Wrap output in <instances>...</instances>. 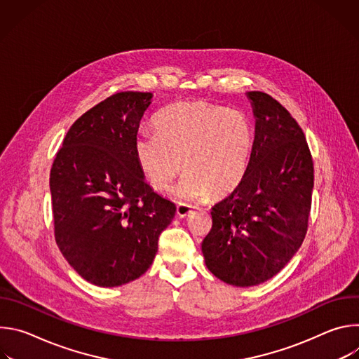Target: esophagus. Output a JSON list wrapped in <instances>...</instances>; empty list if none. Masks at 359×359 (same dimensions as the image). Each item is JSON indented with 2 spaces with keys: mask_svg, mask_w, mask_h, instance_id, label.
<instances>
[{
  "mask_svg": "<svg viewBox=\"0 0 359 359\" xmlns=\"http://www.w3.org/2000/svg\"><path fill=\"white\" fill-rule=\"evenodd\" d=\"M193 206L191 204H186V203H179L177 206H176V215L179 216V217H186V216H189L191 212H193Z\"/></svg>",
  "mask_w": 359,
  "mask_h": 359,
  "instance_id": "esophagus-1",
  "label": "esophagus"
}]
</instances>
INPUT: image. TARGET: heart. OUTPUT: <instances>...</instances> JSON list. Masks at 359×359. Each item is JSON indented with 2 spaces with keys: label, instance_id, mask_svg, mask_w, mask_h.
Segmentation results:
<instances>
[{
  "label": "heart",
  "instance_id": "b5f03b06",
  "mask_svg": "<svg viewBox=\"0 0 359 359\" xmlns=\"http://www.w3.org/2000/svg\"><path fill=\"white\" fill-rule=\"evenodd\" d=\"M156 135L140 132L135 158L146 182L168 190L183 169L175 189L182 200L224 196L243 180L254 143L250 119L238 109L204 100L177 102L155 118Z\"/></svg>",
  "mask_w": 359,
  "mask_h": 359
}]
</instances>
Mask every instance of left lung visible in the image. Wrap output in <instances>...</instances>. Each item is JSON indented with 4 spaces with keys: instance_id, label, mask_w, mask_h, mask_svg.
Listing matches in <instances>:
<instances>
[{
    "instance_id": "left-lung-1",
    "label": "left lung",
    "mask_w": 359,
    "mask_h": 359,
    "mask_svg": "<svg viewBox=\"0 0 359 359\" xmlns=\"http://www.w3.org/2000/svg\"><path fill=\"white\" fill-rule=\"evenodd\" d=\"M255 135L240 184L212 208L213 226L201 243L208 269L236 287L280 273L309 227L314 166L297 121L274 97L247 92Z\"/></svg>"
}]
</instances>
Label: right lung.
<instances>
[{"mask_svg": "<svg viewBox=\"0 0 359 359\" xmlns=\"http://www.w3.org/2000/svg\"><path fill=\"white\" fill-rule=\"evenodd\" d=\"M150 92H119L68 130L49 176L55 241L88 283L118 287L151 266L176 206L146 183L136 158Z\"/></svg>", "mask_w": 359, "mask_h": 359, "instance_id": "1", "label": "right lung"}]
</instances>
